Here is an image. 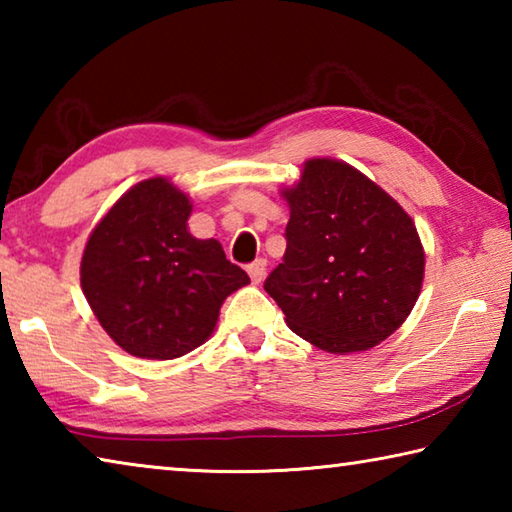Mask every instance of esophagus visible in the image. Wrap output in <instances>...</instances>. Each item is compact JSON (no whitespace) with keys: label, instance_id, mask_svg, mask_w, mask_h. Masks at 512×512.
<instances>
[{"label":"esophagus","instance_id":"obj_1","mask_svg":"<svg viewBox=\"0 0 512 512\" xmlns=\"http://www.w3.org/2000/svg\"><path fill=\"white\" fill-rule=\"evenodd\" d=\"M248 275L255 284L262 282L264 275H266V259H255L253 264H248Z\"/></svg>","mask_w":512,"mask_h":512}]
</instances>
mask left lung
<instances>
[{
  "label": "left lung",
  "mask_w": 512,
  "mask_h": 512,
  "mask_svg": "<svg viewBox=\"0 0 512 512\" xmlns=\"http://www.w3.org/2000/svg\"><path fill=\"white\" fill-rule=\"evenodd\" d=\"M282 196L291 210L287 253L266 277V293L316 348H375L420 296L424 250L413 219L361 171L332 158L307 160Z\"/></svg>",
  "instance_id": "1"
}]
</instances>
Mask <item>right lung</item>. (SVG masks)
<instances>
[{
    "mask_svg": "<svg viewBox=\"0 0 512 512\" xmlns=\"http://www.w3.org/2000/svg\"><path fill=\"white\" fill-rule=\"evenodd\" d=\"M189 214V196L167 178L142 180L85 244V298L110 339L133 357L167 361L203 345L223 300L250 282L219 241L187 230Z\"/></svg>",
    "mask_w": 512,
    "mask_h": 512,
    "instance_id": "add662e5",
    "label": "right lung"
}]
</instances>
